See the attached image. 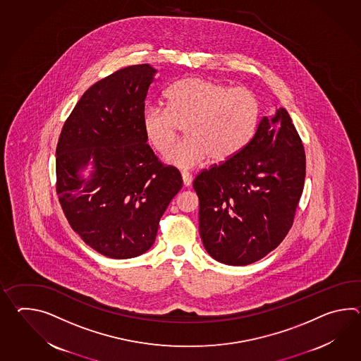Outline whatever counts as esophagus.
Wrapping results in <instances>:
<instances>
[{"label":"esophagus","instance_id":"esophagus-1","mask_svg":"<svg viewBox=\"0 0 361 361\" xmlns=\"http://www.w3.org/2000/svg\"><path fill=\"white\" fill-rule=\"evenodd\" d=\"M181 176H183V180H184L185 186H190L192 185V176L189 173V172H183L181 173Z\"/></svg>","mask_w":361,"mask_h":361}]
</instances>
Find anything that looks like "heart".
Returning a JSON list of instances; mask_svg holds the SVG:
<instances>
[{
  "mask_svg": "<svg viewBox=\"0 0 361 361\" xmlns=\"http://www.w3.org/2000/svg\"><path fill=\"white\" fill-rule=\"evenodd\" d=\"M167 109L147 106L141 124L145 137L157 152H169L181 127L188 138L167 155V161L190 169L209 157L216 163L243 152L257 133L260 104L252 90L232 88L200 76L185 78L164 93Z\"/></svg>",
  "mask_w": 361,
  "mask_h": 361,
  "instance_id": "1",
  "label": "heart"
}]
</instances>
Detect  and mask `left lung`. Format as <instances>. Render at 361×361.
I'll return each instance as SVG.
<instances>
[{"label":"left lung","mask_w":361,"mask_h":361,"mask_svg":"<svg viewBox=\"0 0 361 361\" xmlns=\"http://www.w3.org/2000/svg\"><path fill=\"white\" fill-rule=\"evenodd\" d=\"M305 177V147L280 107L262 119L243 152L194 178L204 249L228 265L251 264L269 254L294 223Z\"/></svg>","instance_id":"obj_1"}]
</instances>
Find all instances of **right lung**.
<instances>
[{"label":"right lung","instance_id":"right-lung-1","mask_svg":"<svg viewBox=\"0 0 361 361\" xmlns=\"http://www.w3.org/2000/svg\"><path fill=\"white\" fill-rule=\"evenodd\" d=\"M157 73L136 64L97 81L64 121L56 145V194L75 232L112 259L150 249L169 202L183 188L173 166L146 144L141 116ZM88 180L78 175L89 161Z\"/></svg>","mask_w":361,"mask_h":361}]
</instances>
